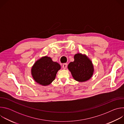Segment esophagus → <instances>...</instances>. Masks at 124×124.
I'll use <instances>...</instances> for the list:
<instances>
[{"label":"esophagus","mask_w":124,"mask_h":124,"mask_svg":"<svg viewBox=\"0 0 124 124\" xmlns=\"http://www.w3.org/2000/svg\"><path fill=\"white\" fill-rule=\"evenodd\" d=\"M63 69H66V68H67V63H64L63 64Z\"/></svg>","instance_id":"1"}]
</instances>
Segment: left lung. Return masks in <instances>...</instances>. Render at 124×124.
<instances>
[{
    "label": "left lung",
    "mask_w": 124,
    "mask_h": 124,
    "mask_svg": "<svg viewBox=\"0 0 124 124\" xmlns=\"http://www.w3.org/2000/svg\"><path fill=\"white\" fill-rule=\"evenodd\" d=\"M74 59V61L70 62L68 66L74 79L79 82L89 79L94 71L91 61L85 55L80 54H76Z\"/></svg>",
    "instance_id": "8db88e82"
}]
</instances>
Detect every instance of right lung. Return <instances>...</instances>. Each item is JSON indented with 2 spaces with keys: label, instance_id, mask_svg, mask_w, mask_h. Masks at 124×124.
<instances>
[{
  "label": "right lung",
  "instance_id": "obj_1",
  "mask_svg": "<svg viewBox=\"0 0 124 124\" xmlns=\"http://www.w3.org/2000/svg\"><path fill=\"white\" fill-rule=\"evenodd\" d=\"M60 68V65L58 63L53 62L51 58L45 56L34 64L31 70L32 75L38 83L46 86L54 80Z\"/></svg>",
  "mask_w": 124,
  "mask_h": 124
}]
</instances>
